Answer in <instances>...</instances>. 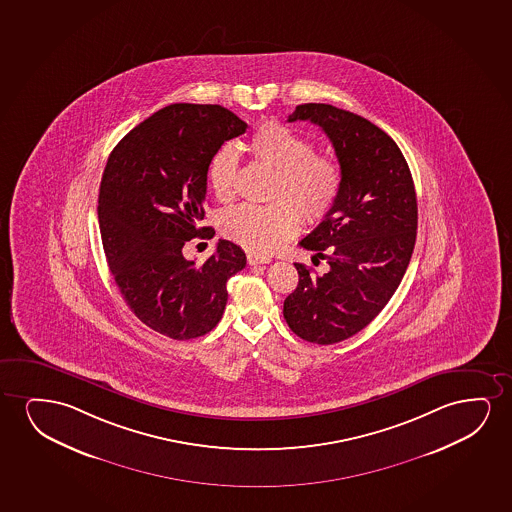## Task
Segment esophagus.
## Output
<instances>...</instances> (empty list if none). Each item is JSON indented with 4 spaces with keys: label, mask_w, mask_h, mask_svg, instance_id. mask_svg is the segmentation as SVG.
<instances>
[{
    "label": "esophagus",
    "mask_w": 512,
    "mask_h": 512,
    "mask_svg": "<svg viewBox=\"0 0 512 512\" xmlns=\"http://www.w3.org/2000/svg\"><path fill=\"white\" fill-rule=\"evenodd\" d=\"M248 264L250 266H259V264H269L271 259H266V257H259V255H253V253H248Z\"/></svg>",
    "instance_id": "esophagus-1"
}]
</instances>
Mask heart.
<instances>
[{"mask_svg":"<svg viewBox=\"0 0 512 512\" xmlns=\"http://www.w3.org/2000/svg\"><path fill=\"white\" fill-rule=\"evenodd\" d=\"M250 152L274 169L267 204H241L222 217L225 236L257 255L278 252L304 224H318L334 208L341 192V166L334 157L316 154L313 141L292 127L269 120L252 134ZM239 154L225 143L208 164V182L218 201L236 196Z\"/></svg>","mask_w":512,"mask_h":512,"instance_id":"b5f03b06","label":"heart"}]
</instances>
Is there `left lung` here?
Masks as SVG:
<instances>
[{
	"label": "left lung",
	"instance_id": "1",
	"mask_svg": "<svg viewBox=\"0 0 512 512\" xmlns=\"http://www.w3.org/2000/svg\"><path fill=\"white\" fill-rule=\"evenodd\" d=\"M295 120H309L329 136L341 192L322 224L299 243L327 260L329 273L295 264L299 285L285 299L283 316L304 341L334 344L367 327L404 278L418 229L416 192L397 143L364 117L306 103L288 115V122Z\"/></svg>",
	"mask_w": 512,
	"mask_h": 512
}]
</instances>
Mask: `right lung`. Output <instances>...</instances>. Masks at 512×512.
I'll use <instances>...</instances> for the list:
<instances>
[{
	"label": "right lung",
	"instance_id": "right-lung-1",
	"mask_svg": "<svg viewBox=\"0 0 512 512\" xmlns=\"http://www.w3.org/2000/svg\"><path fill=\"white\" fill-rule=\"evenodd\" d=\"M246 127L224 106L176 103L134 127L108 157L98 199L106 262L127 306L162 336L187 341L215 329L227 281L246 266L227 239L199 266L182 253L190 239L211 238L210 227H199L208 164Z\"/></svg>",
	"mask_w": 512,
	"mask_h": 512
}]
</instances>
